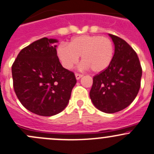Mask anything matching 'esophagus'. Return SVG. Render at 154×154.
Returning <instances> with one entry per match:
<instances>
[{"label": "esophagus", "mask_w": 154, "mask_h": 154, "mask_svg": "<svg viewBox=\"0 0 154 154\" xmlns=\"http://www.w3.org/2000/svg\"><path fill=\"white\" fill-rule=\"evenodd\" d=\"M82 77H83V74H77H77H75V77L77 80H80Z\"/></svg>", "instance_id": "34e87169"}]
</instances>
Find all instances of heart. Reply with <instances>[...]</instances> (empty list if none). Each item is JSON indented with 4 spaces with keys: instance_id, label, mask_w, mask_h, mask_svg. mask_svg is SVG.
<instances>
[{
    "instance_id": "b5f03b06",
    "label": "heart",
    "mask_w": 154,
    "mask_h": 154,
    "mask_svg": "<svg viewBox=\"0 0 154 154\" xmlns=\"http://www.w3.org/2000/svg\"><path fill=\"white\" fill-rule=\"evenodd\" d=\"M57 55L66 69L70 70L74 67L81 56L83 68H90L94 72L100 73L111 64L114 57V46L112 42L107 37L82 35L73 38L68 46H59Z\"/></svg>"
}]
</instances>
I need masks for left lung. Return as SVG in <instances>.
Masks as SVG:
<instances>
[{
  "mask_svg": "<svg viewBox=\"0 0 154 154\" xmlns=\"http://www.w3.org/2000/svg\"><path fill=\"white\" fill-rule=\"evenodd\" d=\"M115 45L111 64L93 77L89 96L94 106L106 113L124 109L134 100L140 88L142 70L137 54L129 44L109 34Z\"/></svg>",
  "mask_w": 154,
  "mask_h": 154,
  "instance_id": "1",
  "label": "left lung"
}]
</instances>
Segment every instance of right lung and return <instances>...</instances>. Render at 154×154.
I'll return each mask as SVG.
<instances>
[{"mask_svg":"<svg viewBox=\"0 0 154 154\" xmlns=\"http://www.w3.org/2000/svg\"><path fill=\"white\" fill-rule=\"evenodd\" d=\"M58 40L46 37L23 48L12 66L15 92L31 112L52 116L67 106L75 86L74 74L57 57Z\"/></svg>","mask_w":154,"mask_h":154,"instance_id":"add662e5","label":"right lung"}]
</instances>
